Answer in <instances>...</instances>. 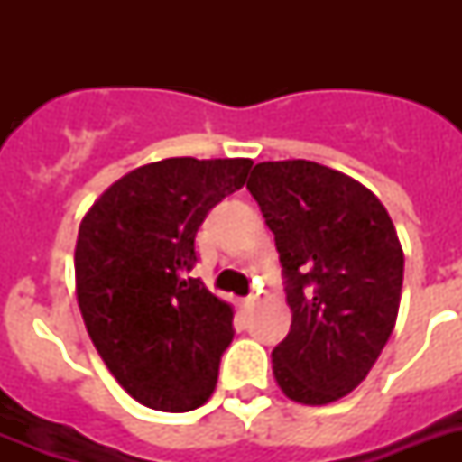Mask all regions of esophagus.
Wrapping results in <instances>:
<instances>
[{
  "label": "esophagus",
  "instance_id": "esophagus-1",
  "mask_svg": "<svg viewBox=\"0 0 462 462\" xmlns=\"http://www.w3.org/2000/svg\"><path fill=\"white\" fill-rule=\"evenodd\" d=\"M256 304H259V297H256V295H249V297H245V300H242V309H245V311H252Z\"/></svg>",
  "mask_w": 462,
  "mask_h": 462
}]
</instances>
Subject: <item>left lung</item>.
<instances>
[{"instance_id": "8db88e82", "label": "left lung", "mask_w": 462, "mask_h": 462, "mask_svg": "<svg viewBox=\"0 0 462 462\" xmlns=\"http://www.w3.org/2000/svg\"><path fill=\"white\" fill-rule=\"evenodd\" d=\"M246 189L275 235L292 311L273 350L290 401L328 405L372 372L402 292L401 239L374 191L311 160L259 162Z\"/></svg>"}]
</instances>
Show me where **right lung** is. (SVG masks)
Here are the masks:
<instances>
[{"instance_id": "right-lung-1", "label": "right lung", "mask_w": 462, "mask_h": 462, "mask_svg": "<svg viewBox=\"0 0 462 462\" xmlns=\"http://www.w3.org/2000/svg\"><path fill=\"white\" fill-rule=\"evenodd\" d=\"M249 158H165L105 189L83 216L76 300L97 355L134 401L189 412L208 401L232 343L230 302L189 278L194 237Z\"/></svg>"}]
</instances>
